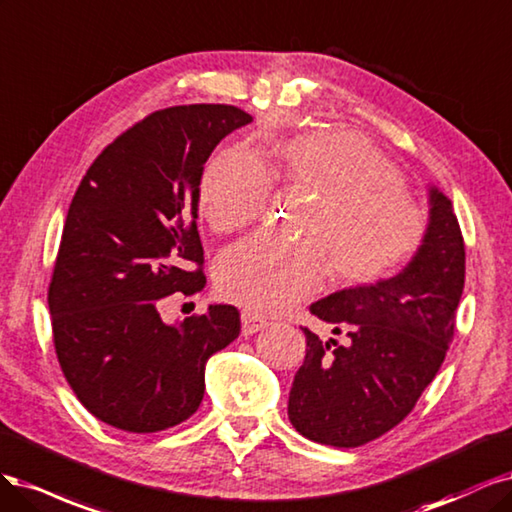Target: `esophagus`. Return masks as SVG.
<instances>
[{"label":"esophagus","instance_id":"34e87169","mask_svg":"<svg viewBox=\"0 0 512 512\" xmlns=\"http://www.w3.org/2000/svg\"><path fill=\"white\" fill-rule=\"evenodd\" d=\"M268 327V321L261 319L257 315H253V312H242V334L244 336H253L257 332H261V329Z\"/></svg>","mask_w":512,"mask_h":512}]
</instances>
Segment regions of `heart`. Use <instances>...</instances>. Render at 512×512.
Wrapping results in <instances>:
<instances>
[{
  "label": "heart",
  "mask_w": 512,
  "mask_h": 512,
  "mask_svg": "<svg viewBox=\"0 0 512 512\" xmlns=\"http://www.w3.org/2000/svg\"><path fill=\"white\" fill-rule=\"evenodd\" d=\"M270 180L315 195L304 242L249 238L217 263V285L253 312H280L315 293L325 266L344 285L381 280L419 251L425 217L391 163L359 134L323 129L278 144L268 161L246 151L214 157L200 180V212L214 232H234L266 208Z\"/></svg>",
  "instance_id": "b5f03b06"
}]
</instances>
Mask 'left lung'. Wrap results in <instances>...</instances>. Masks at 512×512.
<instances>
[{
    "label": "left lung",
    "mask_w": 512,
    "mask_h": 512,
    "mask_svg": "<svg viewBox=\"0 0 512 512\" xmlns=\"http://www.w3.org/2000/svg\"><path fill=\"white\" fill-rule=\"evenodd\" d=\"M419 251L391 278L310 304L346 342L304 329L306 357L289 391V421L304 438L361 447L398 425L434 381L455 329L466 251L453 202L427 185Z\"/></svg>",
    "instance_id": "obj_1"
}]
</instances>
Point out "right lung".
<instances>
[{"label": "right lung", "instance_id": "obj_1", "mask_svg": "<svg viewBox=\"0 0 512 512\" xmlns=\"http://www.w3.org/2000/svg\"><path fill=\"white\" fill-rule=\"evenodd\" d=\"M251 121L223 104L153 112L104 148L70 204L48 289L55 349L80 404L117 430L151 434L189 419L206 361L240 334L229 304L176 323L157 304L204 289V163Z\"/></svg>", "mask_w": 512, "mask_h": 512}]
</instances>
